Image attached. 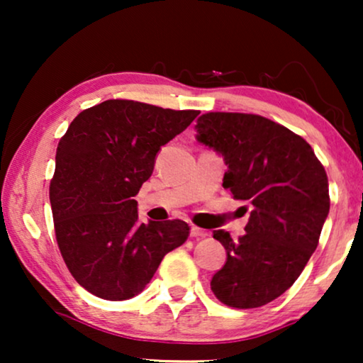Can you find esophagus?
<instances>
[{
    "mask_svg": "<svg viewBox=\"0 0 363 363\" xmlns=\"http://www.w3.org/2000/svg\"><path fill=\"white\" fill-rule=\"evenodd\" d=\"M190 236L191 238H206L208 236V231L201 230V228H198V226H191Z\"/></svg>",
    "mask_w": 363,
    "mask_h": 363,
    "instance_id": "obj_1",
    "label": "esophagus"
}]
</instances>
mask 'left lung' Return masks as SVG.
<instances>
[{
	"instance_id": "1",
	"label": "left lung",
	"mask_w": 363,
	"mask_h": 363,
	"mask_svg": "<svg viewBox=\"0 0 363 363\" xmlns=\"http://www.w3.org/2000/svg\"><path fill=\"white\" fill-rule=\"evenodd\" d=\"M195 128L198 142L225 158L223 186L251 205L240 240L213 233L228 257L211 291L236 309L261 307L294 284L319 245L330 208L327 173L304 138L256 113L208 112Z\"/></svg>"
}]
</instances>
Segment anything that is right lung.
Wrapping results in <instances>:
<instances>
[{"label": "right lung", "mask_w": 363, "mask_h": 363, "mask_svg": "<svg viewBox=\"0 0 363 363\" xmlns=\"http://www.w3.org/2000/svg\"><path fill=\"white\" fill-rule=\"evenodd\" d=\"M198 113L111 99L79 113L59 140L49 186L54 231L67 269L91 294L137 296L190 236L182 220L138 221L133 196L162 145Z\"/></svg>", "instance_id": "1"}]
</instances>
